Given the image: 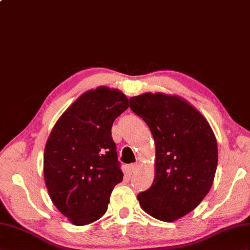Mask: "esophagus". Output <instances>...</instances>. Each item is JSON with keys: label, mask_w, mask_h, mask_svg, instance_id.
Listing matches in <instances>:
<instances>
[{"label": "esophagus", "mask_w": 250, "mask_h": 250, "mask_svg": "<svg viewBox=\"0 0 250 250\" xmlns=\"http://www.w3.org/2000/svg\"><path fill=\"white\" fill-rule=\"evenodd\" d=\"M139 167V163H132V164H130V166L128 167V172L129 173H133V172H136L137 171V168Z\"/></svg>", "instance_id": "obj_1"}]
</instances>
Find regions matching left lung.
I'll use <instances>...</instances> for the list:
<instances>
[{
    "instance_id": "8db88e82",
    "label": "left lung",
    "mask_w": 250,
    "mask_h": 250,
    "mask_svg": "<svg viewBox=\"0 0 250 250\" xmlns=\"http://www.w3.org/2000/svg\"><path fill=\"white\" fill-rule=\"evenodd\" d=\"M131 110L148 125L156 144L155 179L138 195L142 209L163 222L193 211L212 187L216 139L203 114L178 96L144 93L129 99Z\"/></svg>"
}]
</instances>
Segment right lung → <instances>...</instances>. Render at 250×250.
Segmentation results:
<instances>
[{"label":"right lung","instance_id":"obj_1","mask_svg":"<svg viewBox=\"0 0 250 250\" xmlns=\"http://www.w3.org/2000/svg\"><path fill=\"white\" fill-rule=\"evenodd\" d=\"M128 106L117 89L87 91L63 112L47 139L43 173L48 195L76 226L104 215L113 188L123 180L111 127Z\"/></svg>","mask_w":250,"mask_h":250}]
</instances>
